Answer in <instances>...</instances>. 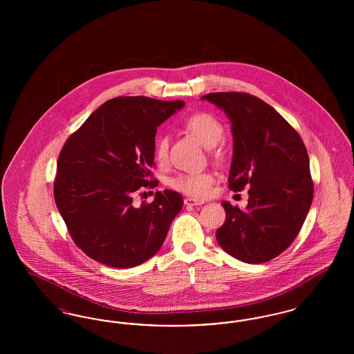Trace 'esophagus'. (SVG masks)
I'll list each match as a JSON object with an SVG mask.
<instances>
[{"label": "esophagus", "mask_w": 354, "mask_h": 354, "mask_svg": "<svg viewBox=\"0 0 354 354\" xmlns=\"http://www.w3.org/2000/svg\"><path fill=\"white\" fill-rule=\"evenodd\" d=\"M185 205H202L204 204V201L202 199H194V198H185Z\"/></svg>", "instance_id": "obj_1"}]
</instances>
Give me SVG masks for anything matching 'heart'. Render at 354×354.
I'll use <instances>...</instances> for the list:
<instances>
[{
    "label": "heart",
    "instance_id": "heart-1",
    "mask_svg": "<svg viewBox=\"0 0 354 354\" xmlns=\"http://www.w3.org/2000/svg\"><path fill=\"white\" fill-rule=\"evenodd\" d=\"M185 130L196 138L204 147H215L224 136L223 124L218 119L207 113H196L185 118L183 122ZM169 155V138L162 135L155 145V158L158 162H166ZM214 176L207 171L185 172L169 179V187L185 192L191 196H205L209 192Z\"/></svg>",
    "mask_w": 354,
    "mask_h": 354
}]
</instances>
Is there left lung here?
Instances as JSON below:
<instances>
[{"instance_id": "obj_1", "label": "left lung", "mask_w": 354, "mask_h": 354, "mask_svg": "<svg viewBox=\"0 0 354 354\" xmlns=\"http://www.w3.org/2000/svg\"><path fill=\"white\" fill-rule=\"evenodd\" d=\"M203 100L224 110L232 123L230 189L250 187L245 209L221 203L225 221L216 240L243 263L270 261L299 235L313 201L303 139L272 106L251 94L209 93Z\"/></svg>"}]
</instances>
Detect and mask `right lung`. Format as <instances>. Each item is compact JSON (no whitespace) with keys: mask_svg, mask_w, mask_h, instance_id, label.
<instances>
[{"mask_svg":"<svg viewBox=\"0 0 354 354\" xmlns=\"http://www.w3.org/2000/svg\"><path fill=\"white\" fill-rule=\"evenodd\" d=\"M183 101L117 97L104 102L65 142L58 156L54 201L68 234L88 257L113 268H131L158 252L180 194L165 189L135 207L133 196L153 188L155 135Z\"/></svg>","mask_w":354,"mask_h":354,"instance_id":"add662e5","label":"right lung"}]
</instances>
